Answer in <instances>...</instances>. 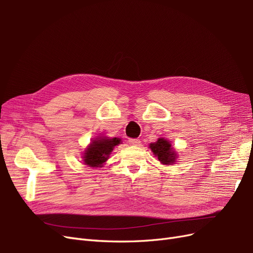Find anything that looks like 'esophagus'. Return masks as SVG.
I'll return each mask as SVG.
<instances>
[{"mask_svg": "<svg viewBox=\"0 0 253 253\" xmlns=\"http://www.w3.org/2000/svg\"><path fill=\"white\" fill-rule=\"evenodd\" d=\"M128 142L132 146H139L140 145V140L137 139V138H129Z\"/></svg>", "mask_w": 253, "mask_h": 253, "instance_id": "1", "label": "esophagus"}]
</instances>
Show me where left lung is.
Masks as SVG:
<instances>
[{
	"label": "left lung",
	"instance_id": "obj_1",
	"mask_svg": "<svg viewBox=\"0 0 253 253\" xmlns=\"http://www.w3.org/2000/svg\"><path fill=\"white\" fill-rule=\"evenodd\" d=\"M150 149L162 164H173L178 157L170 142L166 138H158L156 142L150 144Z\"/></svg>",
	"mask_w": 253,
	"mask_h": 253
}]
</instances>
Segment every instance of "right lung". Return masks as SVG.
Returning <instances> with one entry per match:
<instances>
[{
  "label": "right lung",
  "mask_w": 253,
  "mask_h": 253,
  "mask_svg": "<svg viewBox=\"0 0 253 253\" xmlns=\"http://www.w3.org/2000/svg\"><path fill=\"white\" fill-rule=\"evenodd\" d=\"M121 142L120 138L114 137H97L93 140L84 153V162L91 168H101L108 159L116 146Z\"/></svg>",
  "instance_id": "add662e5"
}]
</instances>
